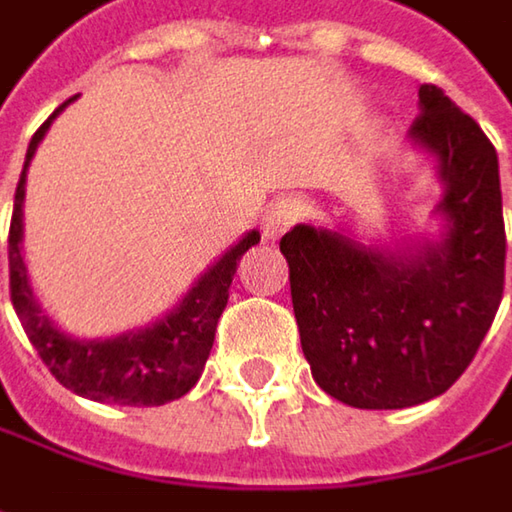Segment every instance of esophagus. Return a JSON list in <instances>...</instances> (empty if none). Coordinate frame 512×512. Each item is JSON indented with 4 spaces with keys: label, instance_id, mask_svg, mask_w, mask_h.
<instances>
[{
    "label": "esophagus",
    "instance_id": "obj_1",
    "mask_svg": "<svg viewBox=\"0 0 512 512\" xmlns=\"http://www.w3.org/2000/svg\"><path fill=\"white\" fill-rule=\"evenodd\" d=\"M307 213V205L296 196H284L275 205H269L263 213V237L266 240H278L284 231H290L299 219Z\"/></svg>",
    "mask_w": 512,
    "mask_h": 512
}]
</instances>
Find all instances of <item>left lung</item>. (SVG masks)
Returning a JSON list of instances; mask_svg holds the SVG:
<instances>
[{
	"instance_id": "8db88e82",
	"label": "left lung",
	"mask_w": 512,
	"mask_h": 512,
	"mask_svg": "<svg viewBox=\"0 0 512 512\" xmlns=\"http://www.w3.org/2000/svg\"><path fill=\"white\" fill-rule=\"evenodd\" d=\"M419 111L410 137L437 155L445 184L437 246L387 255L313 225L281 237L313 381L360 410L445 393L481 349L504 293L495 146L437 84L419 87Z\"/></svg>"
}]
</instances>
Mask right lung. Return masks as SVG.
Segmentation results:
<instances>
[{
  "label": "right lung",
  "mask_w": 512,
  "mask_h": 512,
  "mask_svg": "<svg viewBox=\"0 0 512 512\" xmlns=\"http://www.w3.org/2000/svg\"><path fill=\"white\" fill-rule=\"evenodd\" d=\"M75 99V96H72ZM72 99H67L52 117L46 119L25 152V166L14 193V216L8 231V266H11V302L23 322L31 346L49 372L75 395L93 401H111L128 407H158L190 393L208 363L213 349L216 322L228 304V287L234 281L237 263L260 234L249 231L234 249H228L208 272L196 281V287L184 296V302L169 310L161 322L143 331H131L114 340H75L58 331L49 316L34 302L23 263V199L25 169L34 158L46 128Z\"/></svg>",
  "instance_id": "right-lung-1"
}]
</instances>
